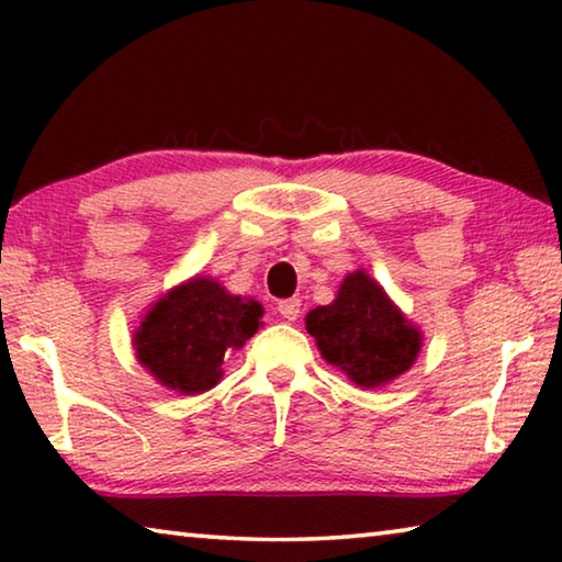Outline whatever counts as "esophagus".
<instances>
[{"label": "esophagus", "mask_w": 562, "mask_h": 562, "mask_svg": "<svg viewBox=\"0 0 562 562\" xmlns=\"http://www.w3.org/2000/svg\"><path fill=\"white\" fill-rule=\"evenodd\" d=\"M278 312H280V317L282 319H288V322H294L300 317V300H282L280 304H278Z\"/></svg>", "instance_id": "34e87169"}]
</instances>
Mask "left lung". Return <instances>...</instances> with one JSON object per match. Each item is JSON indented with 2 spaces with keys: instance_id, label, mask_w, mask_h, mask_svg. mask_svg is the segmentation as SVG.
<instances>
[{
  "instance_id": "8db88e82",
  "label": "left lung",
  "mask_w": 562,
  "mask_h": 562,
  "mask_svg": "<svg viewBox=\"0 0 562 562\" xmlns=\"http://www.w3.org/2000/svg\"><path fill=\"white\" fill-rule=\"evenodd\" d=\"M304 322L322 357L367 389L404 374L422 349V335L361 270L341 282L335 302L312 310Z\"/></svg>"
}]
</instances>
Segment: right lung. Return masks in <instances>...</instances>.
Masks as SVG:
<instances>
[{"label": "right lung", "mask_w": 562, "mask_h": 562, "mask_svg": "<svg viewBox=\"0 0 562 562\" xmlns=\"http://www.w3.org/2000/svg\"><path fill=\"white\" fill-rule=\"evenodd\" d=\"M258 302L227 294L211 278L180 284L140 322L136 355L160 384L201 394L223 376L227 349L243 347L260 327Z\"/></svg>", "instance_id": "right-lung-1"}]
</instances>
